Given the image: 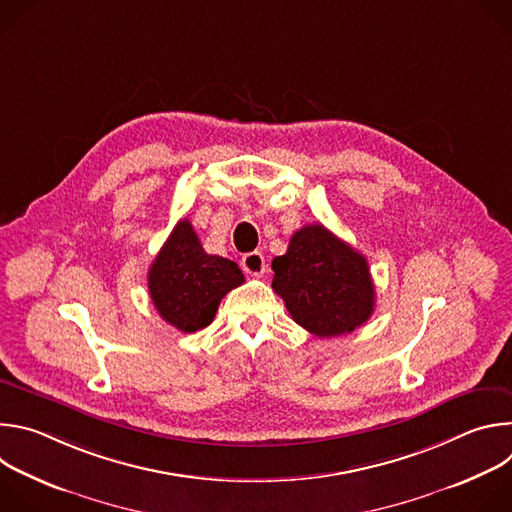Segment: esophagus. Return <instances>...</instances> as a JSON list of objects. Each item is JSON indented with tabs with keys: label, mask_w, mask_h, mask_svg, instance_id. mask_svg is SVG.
<instances>
[{
	"label": "esophagus",
	"mask_w": 512,
	"mask_h": 512,
	"mask_svg": "<svg viewBox=\"0 0 512 512\" xmlns=\"http://www.w3.org/2000/svg\"><path fill=\"white\" fill-rule=\"evenodd\" d=\"M241 267H243L249 275H263V273H265V257H263L259 251H251V253L243 255Z\"/></svg>",
	"instance_id": "obj_1"
}]
</instances>
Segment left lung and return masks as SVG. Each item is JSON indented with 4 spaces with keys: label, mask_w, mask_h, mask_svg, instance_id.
I'll return each instance as SVG.
<instances>
[{
    "label": "left lung",
    "mask_w": 512,
    "mask_h": 512,
    "mask_svg": "<svg viewBox=\"0 0 512 512\" xmlns=\"http://www.w3.org/2000/svg\"><path fill=\"white\" fill-rule=\"evenodd\" d=\"M271 267V285L291 318L320 338L348 334L375 312L367 259L322 225L296 231Z\"/></svg>",
    "instance_id": "obj_1"
}]
</instances>
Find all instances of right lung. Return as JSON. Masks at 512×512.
Masks as SVG:
<instances>
[{
  "label": "right lung",
  "instance_id": "1",
  "mask_svg": "<svg viewBox=\"0 0 512 512\" xmlns=\"http://www.w3.org/2000/svg\"><path fill=\"white\" fill-rule=\"evenodd\" d=\"M245 281L235 261L208 255L190 221L174 227L148 271V287L158 314L180 332L206 328L218 304Z\"/></svg>",
  "mask_w": 512,
  "mask_h": 512
}]
</instances>
